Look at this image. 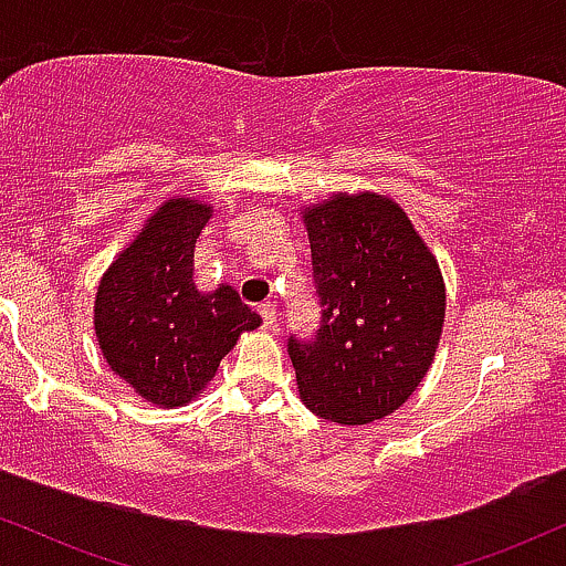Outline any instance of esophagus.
<instances>
[{
  "label": "esophagus",
  "instance_id": "obj_1",
  "mask_svg": "<svg viewBox=\"0 0 566 566\" xmlns=\"http://www.w3.org/2000/svg\"><path fill=\"white\" fill-rule=\"evenodd\" d=\"M258 314H261L265 329H271L276 324V305L274 303H261L258 305Z\"/></svg>",
  "mask_w": 566,
  "mask_h": 566
}]
</instances>
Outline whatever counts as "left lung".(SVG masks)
Returning <instances> with one entry per match:
<instances>
[{
  "instance_id": "8db88e82",
  "label": "left lung",
  "mask_w": 566,
  "mask_h": 566,
  "mask_svg": "<svg viewBox=\"0 0 566 566\" xmlns=\"http://www.w3.org/2000/svg\"><path fill=\"white\" fill-rule=\"evenodd\" d=\"M322 327L290 340L301 401L340 426L399 409L426 378L444 327L437 255L401 205L375 191H335L301 207Z\"/></svg>"
}]
</instances>
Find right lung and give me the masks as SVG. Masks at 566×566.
I'll return each mask as SVG.
<instances>
[{
	"mask_svg": "<svg viewBox=\"0 0 566 566\" xmlns=\"http://www.w3.org/2000/svg\"><path fill=\"white\" fill-rule=\"evenodd\" d=\"M212 212L210 201L188 193L165 199L95 287L97 348L154 407L199 399L239 337L263 324L231 284L193 282V252Z\"/></svg>",
	"mask_w": 566,
	"mask_h": 566,
	"instance_id": "add662e5",
	"label": "right lung"
}]
</instances>
